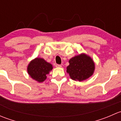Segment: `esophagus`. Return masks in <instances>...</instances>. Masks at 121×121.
Instances as JSON below:
<instances>
[{
  "label": "esophagus",
  "mask_w": 121,
  "mask_h": 121,
  "mask_svg": "<svg viewBox=\"0 0 121 121\" xmlns=\"http://www.w3.org/2000/svg\"><path fill=\"white\" fill-rule=\"evenodd\" d=\"M56 67H61V65H60V64H56Z\"/></svg>",
  "instance_id": "1"
}]
</instances>
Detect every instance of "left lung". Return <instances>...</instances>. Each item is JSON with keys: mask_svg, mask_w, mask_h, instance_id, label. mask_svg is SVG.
I'll use <instances>...</instances> for the list:
<instances>
[{"mask_svg": "<svg viewBox=\"0 0 121 121\" xmlns=\"http://www.w3.org/2000/svg\"><path fill=\"white\" fill-rule=\"evenodd\" d=\"M67 72L73 80L82 81L92 75L95 64L91 57L82 54L75 56L69 60Z\"/></svg>", "mask_w": 121, "mask_h": 121, "instance_id": "left-lung-1", "label": "left lung"}]
</instances>
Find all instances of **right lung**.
Here are the masks:
<instances>
[{
  "mask_svg": "<svg viewBox=\"0 0 121 121\" xmlns=\"http://www.w3.org/2000/svg\"><path fill=\"white\" fill-rule=\"evenodd\" d=\"M53 69L51 64L46 62L43 58H36L31 61L27 67V71L33 79L41 82L47 78V74Z\"/></svg>",
  "mask_w": 121,
  "mask_h": 121,
  "instance_id": "obj_1",
  "label": "right lung"
}]
</instances>
